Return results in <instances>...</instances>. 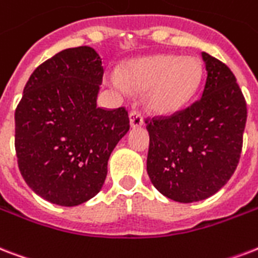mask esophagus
Segmentation results:
<instances>
[{
    "mask_svg": "<svg viewBox=\"0 0 258 258\" xmlns=\"http://www.w3.org/2000/svg\"><path fill=\"white\" fill-rule=\"evenodd\" d=\"M143 124V119L141 113L137 111H131L130 112V125L133 128H137V127H141Z\"/></svg>",
    "mask_w": 258,
    "mask_h": 258,
    "instance_id": "1",
    "label": "esophagus"
}]
</instances>
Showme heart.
<instances>
[{
    "mask_svg": "<svg viewBox=\"0 0 258 258\" xmlns=\"http://www.w3.org/2000/svg\"><path fill=\"white\" fill-rule=\"evenodd\" d=\"M120 81L111 78L117 89L123 85L143 90V103L155 115H172L194 97L202 81V63L194 56L173 54L135 59L120 70Z\"/></svg>",
    "mask_w": 258,
    "mask_h": 258,
    "instance_id": "1",
    "label": "heart"
}]
</instances>
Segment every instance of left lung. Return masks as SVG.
Wrapping results in <instances>:
<instances>
[{
	"instance_id": "1",
	"label": "left lung",
	"mask_w": 258,
	"mask_h": 258,
	"mask_svg": "<svg viewBox=\"0 0 258 258\" xmlns=\"http://www.w3.org/2000/svg\"><path fill=\"white\" fill-rule=\"evenodd\" d=\"M207 78L202 97L170 117L147 121V174L161 194L178 203L212 196L238 165L246 101L225 63L202 52Z\"/></svg>"
}]
</instances>
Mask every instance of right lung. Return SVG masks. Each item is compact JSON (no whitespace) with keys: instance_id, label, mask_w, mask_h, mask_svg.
I'll use <instances>...</instances> for the list:
<instances>
[{"instance_id":"add662e5","label":"right lung","mask_w":258,"mask_h":258,"mask_svg":"<svg viewBox=\"0 0 258 258\" xmlns=\"http://www.w3.org/2000/svg\"><path fill=\"white\" fill-rule=\"evenodd\" d=\"M103 73L94 48H66L35 69L16 108L20 172L50 203L73 207L96 196L109 155L128 133L124 108L97 107Z\"/></svg>"}]
</instances>
